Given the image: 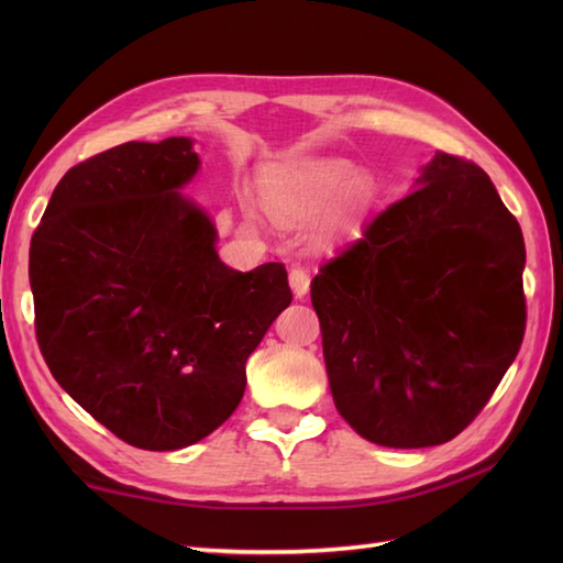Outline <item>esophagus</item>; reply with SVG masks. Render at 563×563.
I'll return each mask as SVG.
<instances>
[{
	"label": "esophagus",
	"mask_w": 563,
	"mask_h": 563,
	"mask_svg": "<svg viewBox=\"0 0 563 563\" xmlns=\"http://www.w3.org/2000/svg\"><path fill=\"white\" fill-rule=\"evenodd\" d=\"M290 288L295 297H305L309 290V273L302 266H292L290 268Z\"/></svg>",
	"instance_id": "obj_1"
}]
</instances>
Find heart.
Returning a JSON list of instances; mask_svg holds the SVG:
<instances>
[{
	"instance_id": "heart-1",
	"label": "heart",
	"mask_w": 563,
	"mask_h": 563,
	"mask_svg": "<svg viewBox=\"0 0 563 563\" xmlns=\"http://www.w3.org/2000/svg\"><path fill=\"white\" fill-rule=\"evenodd\" d=\"M351 183L353 169L345 162H297L271 174L266 181V202L285 220H314L331 208V202ZM367 198L369 184L361 178L349 189L351 208H363Z\"/></svg>"
}]
</instances>
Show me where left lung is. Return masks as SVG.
Masks as SVG:
<instances>
[{
  "mask_svg": "<svg viewBox=\"0 0 563 563\" xmlns=\"http://www.w3.org/2000/svg\"><path fill=\"white\" fill-rule=\"evenodd\" d=\"M418 184L312 280L333 404L382 448L460 435L516 361L528 321L522 232L492 178L435 152Z\"/></svg>",
  "mask_w": 563,
  "mask_h": 563,
  "instance_id": "obj_1",
  "label": "left lung"
}]
</instances>
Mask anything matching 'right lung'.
<instances>
[{
  "mask_svg": "<svg viewBox=\"0 0 563 563\" xmlns=\"http://www.w3.org/2000/svg\"><path fill=\"white\" fill-rule=\"evenodd\" d=\"M186 137L125 142L59 178L29 251L35 339L57 385L115 438L181 450L234 413L246 361L292 302L283 263L239 273L181 188Z\"/></svg>",
  "mask_w": 563,
  "mask_h": 563,
  "instance_id": "add662e5",
  "label": "right lung"
}]
</instances>
